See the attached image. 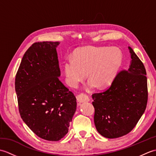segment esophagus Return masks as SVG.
I'll list each match as a JSON object with an SVG mask.
<instances>
[{
  "label": "esophagus",
  "mask_w": 156,
  "mask_h": 156,
  "mask_svg": "<svg viewBox=\"0 0 156 156\" xmlns=\"http://www.w3.org/2000/svg\"><path fill=\"white\" fill-rule=\"evenodd\" d=\"M77 99L80 102H87L90 101V98H88V96L84 93H81L80 94H78L77 97Z\"/></svg>",
  "instance_id": "1"
}]
</instances>
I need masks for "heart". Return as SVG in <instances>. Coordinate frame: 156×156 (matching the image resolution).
I'll return each mask as SVG.
<instances>
[{"label": "heart", "instance_id": "heart-1", "mask_svg": "<svg viewBox=\"0 0 156 156\" xmlns=\"http://www.w3.org/2000/svg\"><path fill=\"white\" fill-rule=\"evenodd\" d=\"M122 62V52L118 48L95 46L79 48L74 52L73 58L65 61L66 83L76 87L88 76L89 87H105L113 80Z\"/></svg>", "mask_w": 156, "mask_h": 156}]
</instances>
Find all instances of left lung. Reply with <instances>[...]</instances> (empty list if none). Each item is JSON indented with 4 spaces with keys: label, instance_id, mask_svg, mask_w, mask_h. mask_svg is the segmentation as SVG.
Segmentation results:
<instances>
[{
    "label": "left lung",
    "instance_id": "1",
    "mask_svg": "<svg viewBox=\"0 0 156 156\" xmlns=\"http://www.w3.org/2000/svg\"><path fill=\"white\" fill-rule=\"evenodd\" d=\"M129 69L119 72L111 87L92 94L97 130L109 139L127 135L137 125L146 108L147 83L144 65L131 47Z\"/></svg>",
    "mask_w": 156,
    "mask_h": 156
}]
</instances>
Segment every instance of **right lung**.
Instances as JSON below:
<instances>
[{
	"instance_id": "add662e5",
	"label": "right lung",
	"mask_w": 156,
	"mask_h": 156,
	"mask_svg": "<svg viewBox=\"0 0 156 156\" xmlns=\"http://www.w3.org/2000/svg\"><path fill=\"white\" fill-rule=\"evenodd\" d=\"M59 44L34 43L23 55L15 78L23 121L38 137L51 141L68 133L77 104L74 94L59 80Z\"/></svg>"
}]
</instances>
